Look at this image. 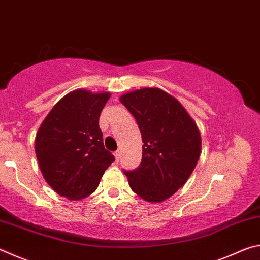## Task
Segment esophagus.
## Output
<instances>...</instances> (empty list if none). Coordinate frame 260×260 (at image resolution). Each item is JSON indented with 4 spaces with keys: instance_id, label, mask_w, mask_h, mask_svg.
<instances>
[{
    "instance_id": "34e87169",
    "label": "esophagus",
    "mask_w": 260,
    "mask_h": 260,
    "mask_svg": "<svg viewBox=\"0 0 260 260\" xmlns=\"http://www.w3.org/2000/svg\"><path fill=\"white\" fill-rule=\"evenodd\" d=\"M114 157H116V160H117V161L119 160V158H120V151H119V150L114 151Z\"/></svg>"
}]
</instances>
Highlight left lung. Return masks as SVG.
<instances>
[{
    "instance_id": "obj_1",
    "label": "left lung",
    "mask_w": 260,
    "mask_h": 260,
    "mask_svg": "<svg viewBox=\"0 0 260 260\" xmlns=\"http://www.w3.org/2000/svg\"><path fill=\"white\" fill-rule=\"evenodd\" d=\"M120 102L138 122L142 160L124 170L132 190L148 202H161L181 188L201 155V135L177 100L158 88L122 95Z\"/></svg>"
}]
</instances>
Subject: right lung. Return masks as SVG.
I'll use <instances>...</instances> for the list:
<instances>
[{
  "label": "right lung",
  "mask_w": 260,
  "mask_h": 260,
  "mask_svg": "<svg viewBox=\"0 0 260 260\" xmlns=\"http://www.w3.org/2000/svg\"><path fill=\"white\" fill-rule=\"evenodd\" d=\"M109 99V93L74 90L52 108L38 131L39 166L60 196L76 201L90 195L114 161V156L104 148L99 125Z\"/></svg>",
  "instance_id": "add662e5"
}]
</instances>
